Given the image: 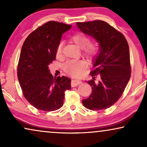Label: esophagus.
<instances>
[{"mask_svg":"<svg viewBox=\"0 0 147 147\" xmlns=\"http://www.w3.org/2000/svg\"><path fill=\"white\" fill-rule=\"evenodd\" d=\"M81 84H82V81H80V80H72L71 82V86L72 87H75V86H77Z\"/></svg>","mask_w":147,"mask_h":147,"instance_id":"obj_1","label":"esophagus"}]
</instances>
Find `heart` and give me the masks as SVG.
Masks as SVG:
<instances>
[{"label": "heart", "mask_w": 147, "mask_h": 147, "mask_svg": "<svg viewBox=\"0 0 147 147\" xmlns=\"http://www.w3.org/2000/svg\"><path fill=\"white\" fill-rule=\"evenodd\" d=\"M71 40L78 47L81 48L84 56L92 58L98 55L100 50L99 44L96 41H90V38L85 33L78 32L71 35ZM62 54V43L58 44L56 47L55 55L57 57ZM86 62L83 59H69L63 64V71L73 76H80L83 74L86 67Z\"/></svg>", "instance_id": "obj_1"}]
</instances>
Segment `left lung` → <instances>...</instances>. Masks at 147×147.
Returning a JSON list of instances; mask_svg holds the SVG:
<instances>
[{
  "label": "left lung",
  "mask_w": 147,
  "mask_h": 147,
  "mask_svg": "<svg viewBox=\"0 0 147 147\" xmlns=\"http://www.w3.org/2000/svg\"><path fill=\"white\" fill-rule=\"evenodd\" d=\"M84 33L95 38L100 43V53L94 61L87 82L92 94L82 100L84 107L92 110H104L118 101L130 78L131 66L128 42L124 36L105 21L96 20L77 23ZM98 76L99 80L96 81Z\"/></svg>",
  "instance_id": "obj_1"
}]
</instances>
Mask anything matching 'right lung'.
Instances as JSON below:
<instances>
[{
	"mask_svg": "<svg viewBox=\"0 0 147 147\" xmlns=\"http://www.w3.org/2000/svg\"><path fill=\"white\" fill-rule=\"evenodd\" d=\"M71 25L48 21L30 33L22 47L17 76L25 99L38 110L50 112L63 106L71 80L65 76L53 78L49 65L55 59L56 47L62 34Z\"/></svg>",
	"mask_w": 147,
	"mask_h": 147,
	"instance_id": "obj_1",
	"label": "right lung"
}]
</instances>
